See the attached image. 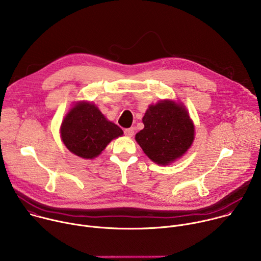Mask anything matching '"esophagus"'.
<instances>
[{"label": "esophagus", "instance_id": "34e87169", "mask_svg": "<svg viewBox=\"0 0 261 261\" xmlns=\"http://www.w3.org/2000/svg\"><path fill=\"white\" fill-rule=\"evenodd\" d=\"M124 133L128 137H132L134 135V129L133 128H127L124 130Z\"/></svg>", "mask_w": 261, "mask_h": 261}]
</instances>
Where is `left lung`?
Returning a JSON list of instances; mask_svg holds the SVG:
<instances>
[{"label": "left lung", "instance_id": "obj_1", "mask_svg": "<svg viewBox=\"0 0 261 261\" xmlns=\"http://www.w3.org/2000/svg\"><path fill=\"white\" fill-rule=\"evenodd\" d=\"M142 122L144 128L135 135V139L145 155L157 164L173 162L193 142L194 126L187 110L173 101L150 105Z\"/></svg>", "mask_w": 261, "mask_h": 261}]
</instances>
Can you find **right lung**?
Listing matches in <instances>:
<instances>
[{
  "label": "right lung",
  "mask_w": 261,
  "mask_h": 261,
  "mask_svg": "<svg viewBox=\"0 0 261 261\" xmlns=\"http://www.w3.org/2000/svg\"><path fill=\"white\" fill-rule=\"evenodd\" d=\"M123 130L106 120L101 111L90 102L74 105L65 117L61 136L68 150L79 157L93 159Z\"/></svg>",
  "instance_id": "right-lung-1"
}]
</instances>
